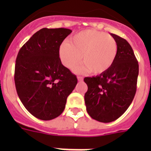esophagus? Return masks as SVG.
I'll return each instance as SVG.
<instances>
[{
    "label": "esophagus",
    "instance_id": "34e87169",
    "mask_svg": "<svg viewBox=\"0 0 151 151\" xmlns=\"http://www.w3.org/2000/svg\"><path fill=\"white\" fill-rule=\"evenodd\" d=\"M78 80L79 81H83V78L81 77V76H78Z\"/></svg>",
    "mask_w": 151,
    "mask_h": 151
}]
</instances>
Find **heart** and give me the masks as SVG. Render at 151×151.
Listing matches in <instances>:
<instances>
[{
    "instance_id": "heart-1",
    "label": "heart",
    "mask_w": 151,
    "mask_h": 151,
    "mask_svg": "<svg viewBox=\"0 0 151 151\" xmlns=\"http://www.w3.org/2000/svg\"><path fill=\"white\" fill-rule=\"evenodd\" d=\"M117 53V41L110 34L96 29H86L74 34L69 43L59 46V55L62 63L73 70L81 63L84 65L79 72L89 70L93 74H100L109 70Z\"/></svg>"
}]
</instances>
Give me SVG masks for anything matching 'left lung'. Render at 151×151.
Returning <instances> with one entry per match:
<instances>
[{
  "label": "left lung",
  "instance_id": "1",
  "mask_svg": "<svg viewBox=\"0 0 151 151\" xmlns=\"http://www.w3.org/2000/svg\"><path fill=\"white\" fill-rule=\"evenodd\" d=\"M117 44V53L109 70L96 77L85 78L86 110L90 117L108 123L117 120L129 108L136 92L139 64L125 39L110 34Z\"/></svg>",
  "mask_w": 151,
  "mask_h": 151
}]
</instances>
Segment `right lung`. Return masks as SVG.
<instances>
[{"mask_svg": "<svg viewBox=\"0 0 151 151\" xmlns=\"http://www.w3.org/2000/svg\"><path fill=\"white\" fill-rule=\"evenodd\" d=\"M71 32L66 28H43L18 53L14 76L16 92L26 109L38 119L59 117L78 83L59 55V46Z\"/></svg>", "mask_w": 151, "mask_h": 151, "instance_id": "obj_1", "label": "right lung"}]
</instances>
